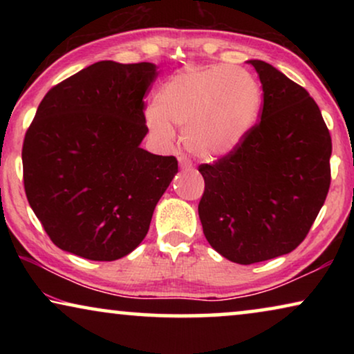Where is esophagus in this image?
<instances>
[{"label": "esophagus", "instance_id": "34e87169", "mask_svg": "<svg viewBox=\"0 0 354 354\" xmlns=\"http://www.w3.org/2000/svg\"><path fill=\"white\" fill-rule=\"evenodd\" d=\"M177 159H178V166H180L182 169H190L192 167V161L187 156H183V154H180V156H178Z\"/></svg>", "mask_w": 354, "mask_h": 354}]
</instances>
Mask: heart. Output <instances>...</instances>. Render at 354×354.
Wrapping results in <instances>:
<instances>
[{"mask_svg": "<svg viewBox=\"0 0 354 354\" xmlns=\"http://www.w3.org/2000/svg\"><path fill=\"white\" fill-rule=\"evenodd\" d=\"M263 106V90L248 71L232 66L190 67L172 75L149 104L145 119L164 143L174 125L183 127V145L198 158L229 156L245 142Z\"/></svg>", "mask_w": 354, "mask_h": 354, "instance_id": "heart-1", "label": "heart"}]
</instances>
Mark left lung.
<instances>
[{"label": "left lung", "mask_w": 354, "mask_h": 354, "mask_svg": "<svg viewBox=\"0 0 354 354\" xmlns=\"http://www.w3.org/2000/svg\"><path fill=\"white\" fill-rule=\"evenodd\" d=\"M263 85V113L245 142L205 178L198 214L206 240L236 264L293 251L304 240L330 187L332 140L306 90L274 66L246 61Z\"/></svg>", "instance_id": "left-lung-1"}]
</instances>
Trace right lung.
<instances>
[{
  "instance_id": "obj_1",
  "label": "right lung",
  "mask_w": 354,
  "mask_h": 354,
  "mask_svg": "<svg viewBox=\"0 0 354 354\" xmlns=\"http://www.w3.org/2000/svg\"><path fill=\"white\" fill-rule=\"evenodd\" d=\"M153 62H95L48 91L22 148L28 205L57 248L91 261L124 258L147 236L178 172L143 149V96Z\"/></svg>"
}]
</instances>
